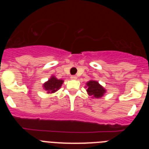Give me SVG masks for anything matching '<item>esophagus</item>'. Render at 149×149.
Wrapping results in <instances>:
<instances>
[{
	"mask_svg": "<svg viewBox=\"0 0 149 149\" xmlns=\"http://www.w3.org/2000/svg\"><path fill=\"white\" fill-rule=\"evenodd\" d=\"M77 76H75V75L71 76V79H72V80H76V79H77Z\"/></svg>",
	"mask_w": 149,
	"mask_h": 149,
	"instance_id": "1",
	"label": "esophagus"
}]
</instances>
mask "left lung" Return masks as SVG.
Returning <instances> with one entry per match:
<instances>
[{"label":"left lung","mask_w":149,"mask_h":149,"mask_svg":"<svg viewBox=\"0 0 149 149\" xmlns=\"http://www.w3.org/2000/svg\"><path fill=\"white\" fill-rule=\"evenodd\" d=\"M86 85H87L86 91H87L88 94L89 95L93 96V98H101V97L103 96L105 92H106V90L97 81H89L86 84Z\"/></svg>","instance_id":"left-lung-1"}]
</instances>
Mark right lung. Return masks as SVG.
Returning a JSON list of instances; mask_svg holds the SVG:
<instances>
[{
  "label": "right lung",
  "instance_id": "obj_1",
  "mask_svg": "<svg viewBox=\"0 0 149 149\" xmlns=\"http://www.w3.org/2000/svg\"><path fill=\"white\" fill-rule=\"evenodd\" d=\"M63 81L62 80H58L56 79V77H51V79L48 80V81L45 83L44 84V88L45 90L48 91V93H54L56 92L57 89H59L60 88V86H62L63 84Z\"/></svg>",
  "mask_w": 149,
  "mask_h": 149
}]
</instances>
